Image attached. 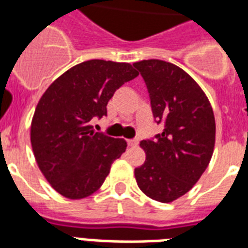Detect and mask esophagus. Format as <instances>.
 I'll return each mask as SVG.
<instances>
[{"label":"esophagus","instance_id":"esophagus-1","mask_svg":"<svg viewBox=\"0 0 248 248\" xmlns=\"http://www.w3.org/2000/svg\"><path fill=\"white\" fill-rule=\"evenodd\" d=\"M140 143V140L138 138H132V140H128V146L130 147H134V146H137Z\"/></svg>","mask_w":248,"mask_h":248}]
</instances>
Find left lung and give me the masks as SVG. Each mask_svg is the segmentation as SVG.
<instances>
[{
  "label": "left lung",
  "instance_id": "left-lung-1",
  "mask_svg": "<svg viewBox=\"0 0 248 248\" xmlns=\"http://www.w3.org/2000/svg\"><path fill=\"white\" fill-rule=\"evenodd\" d=\"M145 80L155 122L164 129L141 141L146 160L134 170L138 187L154 201L173 202L208 167L215 146V116L201 86L180 67L149 59L133 64Z\"/></svg>",
  "mask_w": 248,
  "mask_h": 248
}]
</instances>
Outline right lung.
<instances>
[{"instance_id": "obj_1", "label": "right lung", "mask_w": 248, "mask_h": 248, "mask_svg": "<svg viewBox=\"0 0 248 248\" xmlns=\"http://www.w3.org/2000/svg\"><path fill=\"white\" fill-rule=\"evenodd\" d=\"M137 76L129 63L93 59L46 89L32 119L31 143L40 170L61 195L81 199L97 191L125 151L123 138L94 133L89 122L107 116L115 92Z\"/></svg>"}]
</instances>
